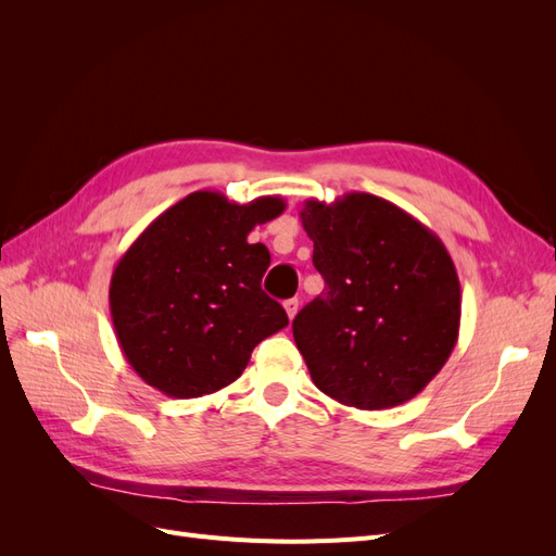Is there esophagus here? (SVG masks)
Masks as SVG:
<instances>
[{
  "label": "esophagus",
  "mask_w": 556,
  "mask_h": 556,
  "mask_svg": "<svg viewBox=\"0 0 556 556\" xmlns=\"http://www.w3.org/2000/svg\"><path fill=\"white\" fill-rule=\"evenodd\" d=\"M285 311H288L290 319H294V315L299 313V299H288V301H285Z\"/></svg>",
  "instance_id": "esophagus-1"
}]
</instances>
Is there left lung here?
Masks as SVG:
<instances>
[{"instance_id": "1", "label": "left lung", "mask_w": 556, "mask_h": 556, "mask_svg": "<svg viewBox=\"0 0 556 556\" xmlns=\"http://www.w3.org/2000/svg\"><path fill=\"white\" fill-rule=\"evenodd\" d=\"M325 292L292 333L319 392L362 410L417 396L459 339L462 288L443 241L392 201L350 192L299 213Z\"/></svg>"}]
</instances>
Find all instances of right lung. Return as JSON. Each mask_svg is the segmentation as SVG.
<instances>
[{"label": "right lung", "instance_id": "add662e5", "mask_svg": "<svg viewBox=\"0 0 556 556\" xmlns=\"http://www.w3.org/2000/svg\"><path fill=\"white\" fill-rule=\"evenodd\" d=\"M285 211L280 197L233 204L199 190L166 208L134 241L111 276L117 343L137 376L174 399L237 380L252 350L288 327L262 290L271 255L248 233Z\"/></svg>", "mask_w": 556, "mask_h": 556}]
</instances>
